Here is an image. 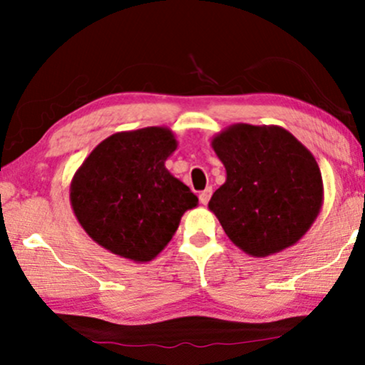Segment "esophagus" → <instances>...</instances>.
<instances>
[{
	"instance_id": "obj_1",
	"label": "esophagus",
	"mask_w": 365,
	"mask_h": 365,
	"mask_svg": "<svg viewBox=\"0 0 365 365\" xmlns=\"http://www.w3.org/2000/svg\"><path fill=\"white\" fill-rule=\"evenodd\" d=\"M211 194H212L211 188H206V190L200 192V194H199V200H200V204H204V206H206V204L209 202V199H211Z\"/></svg>"
}]
</instances>
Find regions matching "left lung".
<instances>
[{"instance_id": "8db88e82", "label": "left lung", "mask_w": 365, "mask_h": 365, "mask_svg": "<svg viewBox=\"0 0 365 365\" xmlns=\"http://www.w3.org/2000/svg\"><path fill=\"white\" fill-rule=\"evenodd\" d=\"M226 182L207 207L238 249L267 257L295 245L319 215V165L302 142L278 125H230L212 137Z\"/></svg>"}]
</instances>
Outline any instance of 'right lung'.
<instances>
[{
  "label": "right lung",
  "mask_w": 365,
  "mask_h": 365,
  "mask_svg": "<svg viewBox=\"0 0 365 365\" xmlns=\"http://www.w3.org/2000/svg\"><path fill=\"white\" fill-rule=\"evenodd\" d=\"M178 142L166 127L118 132L96 145L70 183L83 232L103 249L149 262L168 245L199 199L166 170Z\"/></svg>",
  "instance_id": "obj_1"
}]
</instances>
